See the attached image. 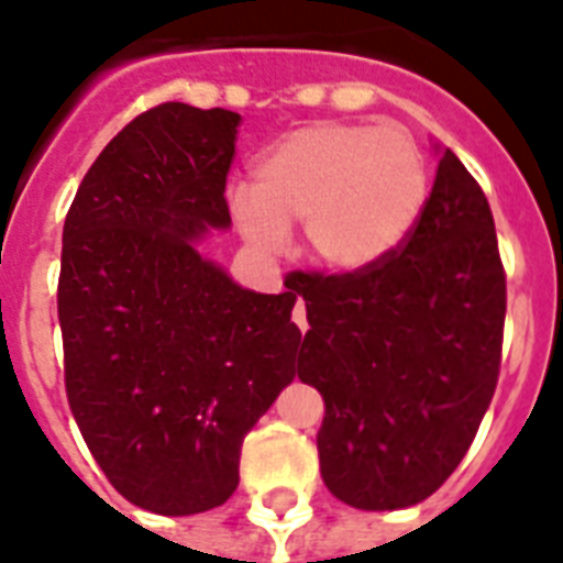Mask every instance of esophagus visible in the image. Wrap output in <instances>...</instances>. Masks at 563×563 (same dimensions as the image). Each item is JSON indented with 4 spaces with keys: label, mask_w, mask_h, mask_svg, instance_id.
Returning <instances> with one entry per match:
<instances>
[{
    "label": "esophagus",
    "mask_w": 563,
    "mask_h": 563,
    "mask_svg": "<svg viewBox=\"0 0 563 563\" xmlns=\"http://www.w3.org/2000/svg\"><path fill=\"white\" fill-rule=\"evenodd\" d=\"M291 321L297 323V329H300V332H306V306H303V300H297L295 309H291Z\"/></svg>",
    "instance_id": "1"
}]
</instances>
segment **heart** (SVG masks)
<instances>
[{
    "instance_id": "heart-1",
    "label": "heart",
    "mask_w": 563,
    "mask_h": 563,
    "mask_svg": "<svg viewBox=\"0 0 563 563\" xmlns=\"http://www.w3.org/2000/svg\"><path fill=\"white\" fill-rule=\"evenodd\" d=\"M431 173L401 126L323 121L286 132L254 164V187L231 190V213L251 245L277 254L303 225L309 257L361 272L390 257L422 217Z\"/></svg>"
}]
</instances>
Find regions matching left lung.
<instances>
[{
  "label": "left lung",
  "instance_id": "obj_1",
  "mask_svg": "<svg viewBox=\"0 0 563 563\" xmlns=\"http://www.w3.org/2000/svg\"><path fill=\"white\" fill-rule=\"evenodd\" d=\"M297 376L323 396V483L346 506L405 509L445 483L500 376L506 272L477 178L440 153L410 236L361 272H295Z\"/></svg>",
  "mask_w": 563,
  "mask_h": 563
}]
</instances>
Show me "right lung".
Returning a JSON list of instances; mask_svg holds the SVG:
<instances>
[{"instance_id": "right-lung-1", "label": "right lung", "mask_w": 563, "mask_h": 563, "mask_svg": "<svg viewBox=\"0 0 563 563\" xmlns=\"http://www.w3.org/2000/svg\"><path fill=\"white\" fill-rule=\"evenodd\" d=\"M240 115L162 103L109 141L63 225L68 408L100 472L155 515L222 506L245 433L297 373V291L240 289L194 242L231 225Z\"/></svg>"}]
</instances>
